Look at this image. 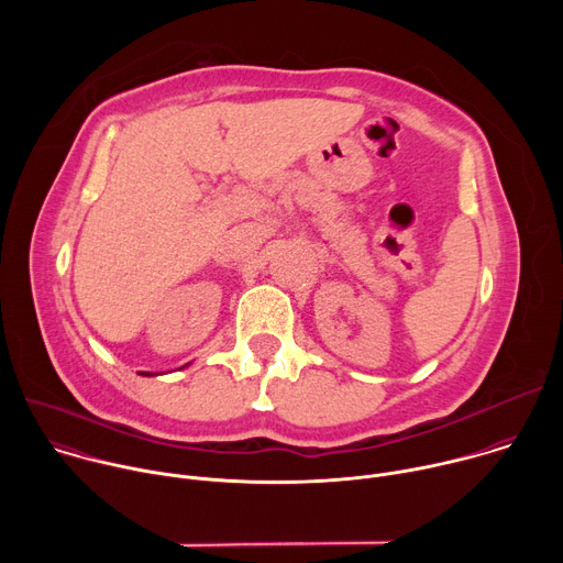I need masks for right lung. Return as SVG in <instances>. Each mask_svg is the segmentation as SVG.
I'll use <instances>...</instances> for the list:
<instances>
[{"label": "right lung", "instance_id": "add662e5", "mask_svg": "<svg viewBox=\"0 0 563 563\" xmlns=\"http://www.w3.org/2000/svg\"><path fill=\"white\" fill-rule=\"evenodd\" d=\"M140 374H142V376H151V374H148V372H140Z\"/></svg>", "mask_w": 563, "mask_h": 563}]
</instances>
